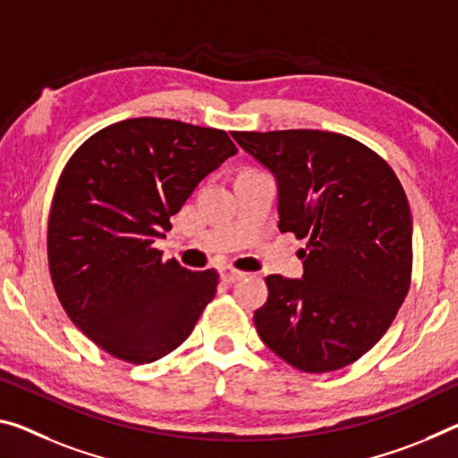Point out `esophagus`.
<instances>
[{
    "label": "esophagus",
    "instance_id": "obj_1",
    "mask_svg": "<svg viewBox=\"0 0 458 458\" xmlns=\"http://www.w3.org/2000/svg\"><path fill=\"white\" fill-rule=\"evenodd\" d=\"M244 271H238L236 267H232V265H224V267H220V277H222V281H226V283H236V281H241L242 277H244Z\"/></svg>",
    "mask_w": 458,
    "mask_h": 458
}]
</instances>
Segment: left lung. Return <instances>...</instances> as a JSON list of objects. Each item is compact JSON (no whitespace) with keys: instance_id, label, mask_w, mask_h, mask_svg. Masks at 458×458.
<instances>
[{"instance_id":"1","label":"left lung","mask_w":458,"mask_h":458,"mask_svg":"<svg viewBox=\"0 0 458 458\" xmlns=\"http://www.w3.org/2000/svg\"><path fill=\"white\" fill-rule=\"evenodd\" d=\"M273 171L279 230L306 238L303 279L268 275L259 336L303 373H328L371 351L408 295L411 214L383 157L324 130L232 132Z\"/></svg>"}]
</instances>
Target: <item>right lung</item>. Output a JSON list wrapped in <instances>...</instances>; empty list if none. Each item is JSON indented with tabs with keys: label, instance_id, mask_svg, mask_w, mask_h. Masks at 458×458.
<instances>
[{
	"label": "right lung",
	"instance_id": "1",
	"mask_svg": "<svg viewBox=\"0 0 458 458\" xmlns=\"http://www.w3.org/2000/svg\"><path fill=\"white\" fill-rule=\"evenodd\" d=\"M236 152L224 130L130 118L87 138L64 165L48 214L50 279L71 322L112 357H165L214 300L216 268L163 260L155 241Z\"/></svg>",
	"mask_w": 458,
	"mask_h": 458
}]
</instances>
